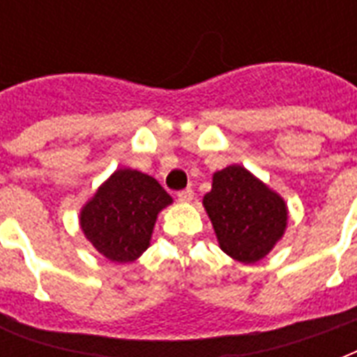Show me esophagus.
Returning a JSON list of instances; mask_svg holds the SVG:
<instances>
[{
    "label": "esophagus",
    "mask_w": 357,
    "mask_h": 357,
    "mask_svg": "<svg viewBox=\"0 0 357 357\" xmlns=\"http://www.w3.org/2000/svg\"><path fill=\"white\" fill-rule=\"evenodd\" d=\"M192 198H195V190L192 189H185V190H179L178 192V200L183 202V204H189Z\"/></svg>",
    "instance_id": "obj_1"
}]
</instances>
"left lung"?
<instances>
[{
  "mask_svg": "<svg viewBox=\"0 0 357 357\" xmlns=\"http://www.w3.org/2000/svg\"><path fill=\"white\" fill-rule=\"evenodd\" d=\"M204 207L220 248L246 265L263 259L287 228V206L282 196L241 165L213 174Z\"/></svg>",
  "mask_w": 357,
  "mask_h": 357,
  "instance_id": "1",
  "label": "left lung"
}]
</instances>
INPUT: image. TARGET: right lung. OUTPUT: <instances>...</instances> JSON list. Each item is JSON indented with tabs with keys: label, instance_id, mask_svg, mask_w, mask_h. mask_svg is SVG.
I'll return each mask as SVG.
<instances>
[{
	"label": "right lung",
	"instance_id": "right-lung-1",
	"mask_svg": "<svg viewBox=\"0 0 357 357\" xmlns=\"http://www.w3.org/2000/svg\"><path fill=\"white\" fill-rule=\"evenodd\" d=\"M170 204L172 196L157 179L120 168L83 206L81 229L109 261L131 263L150 246L157 215Z\"/></svg>",
	"mask_w": 357,
	"mask_h": 357
}]
</instances>
